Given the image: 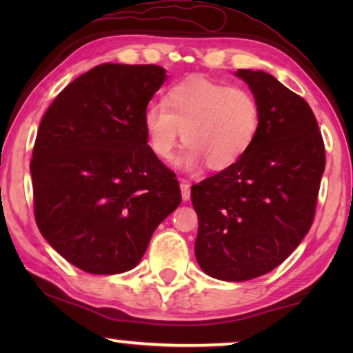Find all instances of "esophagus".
<instances>
[{"instance_id": "1", "label": "esophagus", "mask_w": 353, "mask_h": 353, "mask_svg": "<svg viewBox=\"0 0 353 353\" xmlns=\"http://www.w3.org/2000/svg\"><path fill=\"white\" fill-rule=\"evenodd\" d=\"M181 191H182V199L183 201H188L191 198V191H190V185L182 181L181 182Z\"/></svg>"}]
</instances>
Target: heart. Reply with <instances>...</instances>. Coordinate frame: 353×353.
I'll return each mask as SVG.
<instances>
[{"mask_svg":"<svg viewBox=\"0 0 353 353\" xmlns=\"http://www.w3.org/2000/svg\"><path fill=\"white\" fill-rule=\"evenodd\" d=\"M261 107L244 87H230L207 77H190L174 83L165 104H149L143 113L149 149L162 162H171L183 140L179 165L198 171L204 163L212 171L236 165L259 137Z\"/></svg>","mask_w":353,"mask_h":353,"instance_id":"b5f03b06","label":"heart"}]
</instances>
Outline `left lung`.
<instances>
[{
    "label": "left lung",
    "instance_id": "8db88e82",
    "mask_svg": "<svg viewBox=\"0 0 353 353\" xmlns=\"http://www.w3.org/2000/svg\"><path fill=\"white\" fill-rule=\"evenodd\" d=\"M261 107L254 146L229 170L191 187L201 270L244 282L288 259L312 227L325 149L307 101L265 71L238 70Z\"/></svg>",
    "mask_w": 353,
    "mask_h": 353
}]
</instances>
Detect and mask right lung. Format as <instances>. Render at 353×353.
Returning a JSON list of instances; mask_svg holds the SVG:
<instances>
[{
	"mask_svg": "<svg viewBox=\"0 0 353 353\" xmlns=\"http://www.w3.org/2000/svg\"><path fill=\"white\" fill-rule=\"evenodd\" d=\"M166 81L157 65L103 63L68 83L41 118L31 176L40 234L90 274L132 270L182 196L148 145L143 113Z\"/></svg>",
	"mask_w": 353,
	"mask_h": 353,
	"instance_id": "add662e5",
	"label": "right lung"
}]
</instances>
